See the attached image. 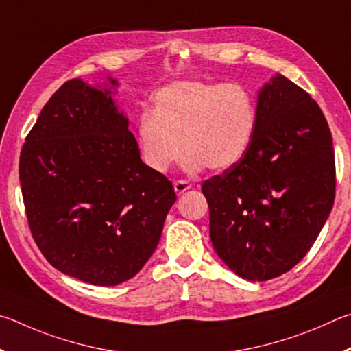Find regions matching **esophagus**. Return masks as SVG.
<instances>
[{"instance_id": "obj_1", "label": "esophagus", "mask_w": 351, "mask_h": 351, "mask_svg": "<svg viewBox=\"0 0 351 351\" xmlns=\"http://www.w3.org/2000/svg\"><path fill=\"white\" fill-rule=\"evenodd\" d=\"M191 186L193 185L188 180H176L174 182V189H176L177 194H183L185 191H188V189Z\"/></svg>"}]
</instances>
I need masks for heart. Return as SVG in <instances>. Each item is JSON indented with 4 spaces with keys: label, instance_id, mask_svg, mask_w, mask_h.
I'll return each mask as SVG.
<instances>
[{
    "label": "heart",
    "instance_id": "1",
    "mask_svg": "<svg viewBox=\"0 0 351 351\" xmlns=\"http://www.w3.org/2000/svg\"><path fill=\"white\" fill-rule=\"evenodd\" d=\"M257 125L254 97L239 83L183 80L160 89L152 114L140 115L137 146L143 162L166 172L185 147L183 168L225 171L250 149Z\"/></svg>",
    "mask_w": 351,
    "mask_h": 351
}]
</instances>
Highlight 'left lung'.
Returning <instances> with one entry per match:
<instances>
[{
	"label": "left lung",
	"instance_id": "left-lung-1",
	"mask_svg": "<svg viewBox=\"0 0 351 351\" xmlns=\"http://www.w3.org/2000/svg\"><path fill=\"white\" fill-rule=\"evenodd\" d=\"M335 191L328 123L302 88L278 73L259 90L247 154L202 185L213 247L243 279L278 278L313 247Z\"/></svg>",
	"mask_w": 351,
	"mask_h": 351
}]
</instances>
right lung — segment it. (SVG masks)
Masks as SVG:
<instances>
[{
	"label": "right lung",
	"mask_w": 351,
	"mask_h": 351,
	"mask_svg": "<svg viewBox=\"0 0 351 351\" xmlns=\"http://www.w3.org/2000/svg\"><path fill=\"white\" fill-rule=\"evenodd\" d=\"M128 125L112 90L73 78L45 104L21 149L35 243L58 271L92 285L134 278L176 202L172 183L141 162Z\"/></svg>",
	"instance_id": "obj_1"
}]
</instances>
